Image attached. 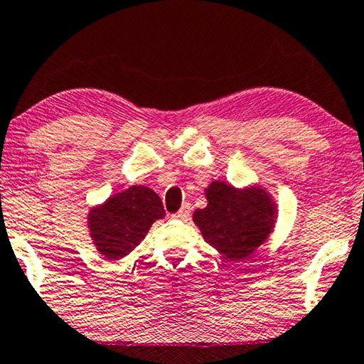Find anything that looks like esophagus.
I'll return each mask as SVG.
<instances>
[{"label":"esophagus","mask_w":364,"mask_h":364,"mask_svg":"<svg viewBox=\"0 0 364 364\" xmlns=\"http://www.w3.org/2000/svg\"><path fill=\"white\" fill-rule=\"evenodd\" d=\"M189 213H191V206H189V204L186 203V204H183V206H181V209H180V211H178V213H175V214H173V218H175V219H183V221H184V219H188V216H189Z\"/></svg>","instance_id":"esophagus-1"}]
</instances>
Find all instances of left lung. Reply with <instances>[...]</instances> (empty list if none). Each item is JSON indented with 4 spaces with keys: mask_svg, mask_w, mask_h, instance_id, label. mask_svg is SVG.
Instances as JSON below:
<instances>
[{
    "mask_svg": "<svg viewBox=\"0 0 364 364\" xmlns=\"http://www.w3.org/2000/svg\"><path fill=\"white\" fill-rule=\"evenodd\" d=\"M208 206L196 209L194 223L204 240L228 259L240 260L267 239L275 223V206L262 189H240L214 181L206 189Z\"/></svg>",
    "mask_w": 364,
    "mask_h": 364,
    "instance_id": "8db88e82",
    "label": "left lung"
}]
</instances>
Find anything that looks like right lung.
I'll use <instances>...</instances> for the list:
<instances>
[{
  "instance_id": "1",
  "label": "right lung",
  "mask_w": 364,
  "mask_h": 364,
  "mask_svg": "<svg viewBox=\"0 0 364 364\" xmlns=\"http://www.w3.org/2000/svg\"><path fill=\"white\" fill-rule=\"evenodd\" d=\"M165 218L160 196L150 188L132 186L92 209L89 229L94 244L109 260L130 254L156 219Z\"/></svg>"
}]
</instances>
